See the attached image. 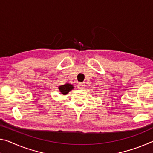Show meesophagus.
Listing matches in <instances>:
<instances>
[{
    "label": "esophagus",
    "mask_w": 153,
    "mask_h": 153,
    "mask_svg": "<svg viewBox=\"0 0 153 153\" xmlns=\"http://www.w3.org/2000/svg\"><path fill=\"white\" fill-rule=\"evenodd\" d=\"M84 87H85V84L82 83V82H79V83L77 84V88L79 89H83Z\"/></svg>",
    "instance_id": "34e87169"
}]
</instances>
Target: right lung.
<instances>
[{"instance_id":"right-lung-1","label":"right lung","mask_w":153,"mask_h":153,"mask_svg":"<svg viewBox=\"0 0 153 153\" xmlns=\"http://www.w3.org/2000/svg\"><path fill=\"white\" fill-rule=\"evenodd\" d=\"M74 88V87L72 84H70L68 83L64 84V85H61L59 86V93L61 94H63V95H66L67 94L69 93V92L72 91Z\"/></svg>"}]
</instances>
